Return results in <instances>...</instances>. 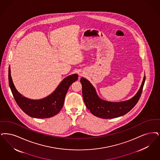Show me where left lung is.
<instances>
[{
	"label": "left lung",
	"mask_w": 160,
	"mask_h": 160,
	"mask_svg": "<svg viewBox=\"0 0 160 160\" xmlns=\"http://www.w3.org/2000/svg\"><path fill=\"white\" fill-rule=\"evenodd\" d=\"M145 82V76L143 77L140 89L133 98L127 101L114 102L101 99L98 95L95 88L89 80L84 77L80 79L83 100L86 107L93 115L104 119L121 117L133 108L141 97Z\"/></svg>",
	"instance_id": "8db88e82"
}]
</instances>
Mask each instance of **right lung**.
<instances>
[{
  "instance_id": "1",
  "label": "right lung",
  "mask_w": 160,
  "mask_h": 160,
  "mask_svg": "<svg viewBox=\"0 0 160 160\" xmlns=\"http://www.w3.org/2000/svg\"><path fill=\"white\" fill-rule=\"evenodd\" d=\"M9 85L13 98L19 108L26 114L33 118H47L57 115L64 105L65 97L71 84L78 79V75L73 74L62 80L51 95L41 99H31L23 96L16 89L11 75L8 72Z\"/></svg>"
}]
</instances>
